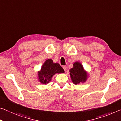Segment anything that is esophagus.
Instances as JSON below:
<instances>
[{"label": "esophagus", "mask_w": 121, "mask_h": 121, "mask_svg": "<svg viewBox=\"0 0 121 121\" xmlns=\"http://www.w3.org/2000/svg\"><path fill=\"white\" fill-rule=\"evenodd\" d=\"M63 68H64V69L65 70V72H66V70H67V67L66 66H63Z\"/></svg>", "instance_id": "esophagus-1"}]
</instances>
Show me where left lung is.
I'll return each instance as SVG.
<instances>
[{
  "instance_id": "left-lung-1",
  "label": "left lung",
  "mask_w": 121,
  "mask_h": 121,
  "mask_svg": "<svg viewBox=\"0 0 121 121\" xmlns=\"http://www.w3.org/2000/svg\"><path fill=\"white\" fill-rule=\"evenodd\" d=\"M70 75L73 83L77 85L84 83L88 78V73L85 70L82 65L80 62H75L73 64V67L70 70Z\"/></svg>"
}]
</instances>
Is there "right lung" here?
<instances>
[{
  "label": "right lung",
  "mask_w": 121,
  "mask_h": 121,
  "mask_svg": "<svg viewBox=\"0 0 121 121\" xmlns=\"http://www.w3.org/2000/svg\"><path fill=\"white\" fill-rule=\"evenodd\" d=\"M65 71L58 63H54L52 59H47L38 72V81L43 85H47L55 74L64 73Z\"/></svg>",
  "instance_id": "obj_1"
}]
</instances>
